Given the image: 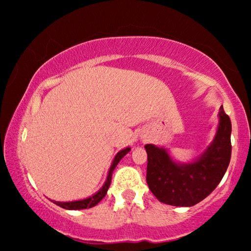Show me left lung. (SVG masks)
Here are the masks:
<instances>
[{"mask_svg":"<svg viewBox=\"0 0 251 251\" xmlns=\"http://www.w3.org/2000/svg\"><path fill=\"white\" fill-rule=\"evenodd\" d=\"M219 123L214 140L205 152L191 163H177L167 150L152 144L147 152L146 181L157 200L176 207H192L221 183L231 160V120L219 108Z\"/></svg>","mask_w":251,"mask_h":251,"instance_id":"left-lung-1","label":"left lung"}]
</instances>
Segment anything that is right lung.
Instances as JSON below:
<instances>
[{
  "label": "right lung",
  "mask_w": 251,
  "mask_h": 251,
  "mask_svg": "<svg viewBox=\"0 0 251 251\" xmlns=\"http://www.w3.org/2000/svg\"><path fill=\"white\" fill-rule=\"evenodd\" d=\"M130 151V147H126V149L120 151V152L116 154L114 160H113L112 162V166L109 168V171H108V175H107V178H106V181L105 184L102 185V187L99 190L97 193L92 195L90 198H87V199H83V200H78V201H72V202H59V201H52L54 204L59 205V207L64 208V209H67V210H80V209H88V208H92L95 207L96 204H98L99 202H100L104 197L107 193V190L109 187V185H111V180H112V174H113V170L115 169V167L118 166V163L120 162V160L122 159L123 156L126 155V153H128Z\"/></svg>",
  "instance_id": "obj_1"
}]
</instances>
